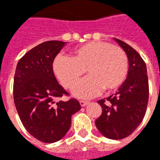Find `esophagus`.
I'll return each instance as SVG.
<instances>
[{"label": "esophagus", "mask_w": 160, "mask_h": 160, "mask_svg": "<svg viewBox=\"0 0 160 160\" xmlns=\"http://www.w3.org/2000/svg\"><path fill=\"white\" fill-rule=\"evenodd\" d=\"M79 103H80L81 107H84V106H86V105H87L89 102H85V101H80V102H79Z\"/></svg>", "instance_id": "esophagus-1"}]
</instances>
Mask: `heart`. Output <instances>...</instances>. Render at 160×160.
<instances>
[{
    "mask_svg": "<svg viewBox=\"0 0 160 160\" xmlns=\"http://www.w3.org/2000/svg\"><path fill=\"white\" fill-rule=\"evenodd\" d=\"M84 71L89 76L74 87L72 93L87 99L98 94L102 88H118L128 73V58L119 46L99 41L75 48L71 58L59 54L53 59V74L67 89L73 87Z\"/></svg>",
    "mask_w": 160,
    "mask_h": 160,
    "instance_id": "obj_1",
    "label": "heart"
}]
</instances>
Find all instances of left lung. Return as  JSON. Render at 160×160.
Masks as SVG:
<instances>
[{"label":"left lung","mask_w":160,"mask_h":160,"mask_svg":"<svg viewBox=\"0 0 160 160\" xmlns=\"http://www.w3.org/2000/svg\"><path fill=\"white\" fill-rule=\"evenodd\" d=\"M114 40L127 55L128 74L118 92L98 102L102 113L95 125L103 136L119 140L130 135L143 119L149 101V82L146 64L140 54L125 42Z\"/></svg>","instance_id":"obj_1"}]
</instances>
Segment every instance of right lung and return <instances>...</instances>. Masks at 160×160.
Masks as SVG:
<instances>
[{
  "label": "right lung",
  "mask_w": 160,
  "mask_h": 160,
  "mask_svg": "<svg viewBox=\"0 0 160 160\" xmlns=\"http://www.w3.org/2000/svg\"><path fill=\"white\" fill-rule=\"evenodd\" d=\"M67 42L47 41L26 53L17 65L13 96L23 126L41 142L52 143L66 135L71 117L81 109L76 99H56L68 93L58 83L52 71L53 59Z\"/></svg>",
  "instance_id": "right-lung-1"
}]
</instances>
